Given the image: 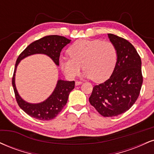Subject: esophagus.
Instances as JSON below:
<instances>
[{
	"instance_id": "obj_1",
	"label": "esophagus",
	"mask_w": 154,
	"mask_h": 154,
	"mask_svg": "<svg viewBox=\"0 0 154 154\" xmlns=\"http://www.w3.org/2000/svg\"><path fill=\"white\" fill-rule=\"evenodd\" d=\"M82 83V82H81V81H76L75 82V85H81Z\"/></svg>"
}]
</instances>
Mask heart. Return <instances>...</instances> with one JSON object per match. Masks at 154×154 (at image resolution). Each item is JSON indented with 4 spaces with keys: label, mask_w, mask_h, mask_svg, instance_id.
Listing matches in <instances>:
<instances>
[{
    "label": "heart",
    "mask_w": 154,
    "mask_h": 154,
    "mask_svg": "<svg viewBox=\"0 0 154 154\" xmlns=\"http://www.w3.org/2000/svg\"><path fill=\"white\" fill-rule=\"evenodd\" d=\"M69 57H62L59 65L68 78L79 75L82 65L83 75L96 82L105 80L113 72L118 51L113 43L100 39H79L68 50Z\"/></svg>",
    "instance_id": "heart-1"
}]
</instances>
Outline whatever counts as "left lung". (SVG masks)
Masks as SVG:
<instances>
[{
	"label": "left lung",
	"instance_id": "1",
	"mask_svg": "<svg viewBox=\"0 0 154 154\" xmlns=\"http://www.w3.org/2000/svg\"><path fill=\"white\" fill-rule=\"evenodd\" d=\"M118 51V60L107 80L95 85L90 103L104 117H114L128 110L139 96L143 83L141 59L128 41L108 34Z\"/></svg>",
	"mask_w": 154,
	"mask_h": 154
}]
</instances>
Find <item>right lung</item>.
Wrapping results in <instances>:
<instances>
[{
	"label": "right lung",
	"mask_w": 154,
	"mask_h": 154,
	"mask_svg": "<svg viewBox=\"0 0 154 154\" xmlns=\"http://www.w3.org/2000/svg\"><path fill=\"white\" fill-rule=\"evenodd\" d=\"M70 42L71 40L58 35L44 36L29 44L18 56L15 65L12 85L18 105L31 117L41 120H49L56 117L67 103L70 92L75 88V81L59 79L52 94L46 100L36 104L27 103L19 95L15 85V75L18 64L26 57L36 54H43L49 57L59 66L61 51Z\"/></svg>",
	"instance_id": "1"
}]
</instances>
